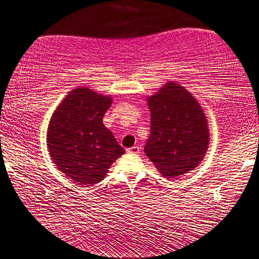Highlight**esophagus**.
I'll return each mask as SVG.
<instances>
[{"instance_id":"1","label":"esophagus","mask_w":259,"mask_h":259,"mask_svg":"<svg viewBox=\"0 0 259 259\" xmlns=\"http://www.w3.org/2000/svg\"><path fill=\"white\" fill-rule=\"evenodd\" d=\"M139 151H140V147L139 146H133V147L126 148V152H128V153H134V154H138Z\"/></svg>"}]
</instances>
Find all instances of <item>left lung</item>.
<instances>
[{
    "mask_svg": "<svg viewBox=\"0 0 259 259\" xmlns=\"http://www.w3.org/2000/svg\"><path fill=\"white\" fill-rule=\"evenodd\" d=\"M147 102L151 133L144 151L160 174L176 179L202 161L209 144L207 119L195 98L174 82Z\"/></svg>",
    "mask_w": 259,
    "mask_h": 259,
    "instance_id": "left-lung-1",
    "label": "left lung"
}]
</instances>
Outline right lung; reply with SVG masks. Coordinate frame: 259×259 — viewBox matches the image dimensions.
Here are the masks:
<instances>
[{
  "instance_id": "1",
  "label": "right lung",
  "mask_w": 259,
  "mask_h": 259,
  "mask_svg": "<svg viewBox=\"0 0 259 259\" xmlns=\"http://www.w3.org/2000/svg\"><path fill=\"white\" fill-rule=\"evenodd\" d=\"M112 99L88 88L66 96L54 113L47 143L57 168L78 185L102 181L111 164L124 153L103 123Z\"/></svg>"
}]
</instances>
